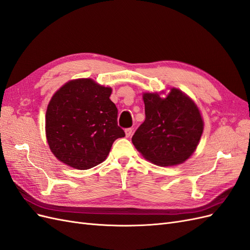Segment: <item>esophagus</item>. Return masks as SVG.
Wrapping results in <instances>:
<instances>
[{
	"mask_svg": "<svg viewBox=\"0 0 250 250\" xmlns=\"http://www.w3.org/2000/svg\"><path fill=\"white\" fill-rule=\"evenodd\" d=\"M131 133H132V129H131V128H127V129H125V135H126V138H129L130 135H131Z\"/></svg>",
	"mask_w": 250,
	"mask_h": 250,
	"instance_id": "34e87169",
	"label": "esophagus"
}]
</instances>
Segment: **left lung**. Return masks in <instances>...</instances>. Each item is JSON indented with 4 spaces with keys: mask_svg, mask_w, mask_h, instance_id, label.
I'll return each instance as SVG.
<instances>
[{
    "mask_svg": "<svg viewBox=\"0 0 250 250\" xmlns=\"http://www.w3.org/2000/svg\"><path fill=\"white\" fill-rule=\"evenodd\" d=\"M146 119L132 137L145 160L161 167L185 163L203 132L201 112L191 97L176 87L143 93Z\"/></svg>",
    "mask_w": 250,
    "mask_h": 250,
    "instance_id": "obj_1",
    "label": "left lung"
}]
</instances>
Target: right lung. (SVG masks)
I'll use <instances>...</instances> for the list:
<instances>
[{"label": "right lung", "instance_id": "add662e5", "mask_svg": "<svg viewBox=\"0 0 250 250\" xmlns=\"http://www.w3.org/2000/svg\"><path fill=\"white\" fill-rule=\"evenodd\" d=\"M112 89L90 78L72 79L52 96L46 112V138L58 161L87 170L106 160L113 142L125 137L117 123Z\"/></svg>", "mask_w": 250, "mask_h": 250}]
</instances>
